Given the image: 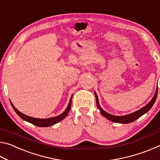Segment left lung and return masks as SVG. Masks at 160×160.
<instances>
[{
  "instance_id": "obj_1",
  "label": "left lung",
  "mask_w": 160,
  "mask_h": 160,
  "mask_svg": "<svg viewBox=\"0 0 160 160\" xmlns=\"http://www.w3.org/2000/svg\"><path fill=\"white\" fill-rule=\"evenodd\" d=\"M158 88H157L155 95H154V97H152V99L151 101L149 102L147 105H145L144 107L141 108L140 109L138 110L133 113H130V114L124 115V116H114V115L110 114V113L105 112V111L103 110L101 108V107H100L98 97H97V94L95 92H94V95H95L97 107H98V109L100 111V113H101V114L102 116H104L105 118H107L108 119V120L113 121V122L119 123H129L135 121L136 119L139 118L140 116H142L143 114H145V113H147L148 111L151 109L157 99V96H158Z\"/></svg>"
}]
</instances>
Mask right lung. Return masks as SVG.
<instances>
[{
	"instance_id": "add662e5",
	"label": "right lung",
	"mask_w": 160,
	"mask_h": 160,
	"mask_svg": "<svg viewBox=\"0 0 160 160\" xmlns=\"http://www.w3.org/2000/svg\"><path fill=\"white\" fill-rule=\"evenodd\" d=\"M72 98V95L70 97L68 105L66 109L61 114L58 115L57 116H55V117L48 118H34V117H31V116H27L25 114H24V113H21L20 112H19V111L14 107V105L12 104V102L10 103H11L12 107L13 108V109L15 110L16 113H17V114L20 116L21 118H22L23 120H25L29 123L33 124V125H35L39 127H48L50 126H53L54 124L58 123L59 121H62L63 118H66V116L68 115V113L70 109V107H71Z\"/></svg>"
}]
</instances>
